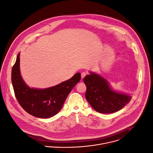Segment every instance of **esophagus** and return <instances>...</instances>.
<instances>
[{
  "label": "esophagus",
  "instance_id": "esophagus-1",
  "mask_svg": "<svg viewBox=\"0 0 153 153\" xmlns=\"http://www.w3.org/2000/svg\"><path fill=\"white\" fill-rule=\"evenodd\" d=\"M86 75H87V73L86 72H82V74H81V79H83L85 76H86Z\"/></svg>",
  "mask_w": 153,
  "mask_h": 153
}]
</instances>
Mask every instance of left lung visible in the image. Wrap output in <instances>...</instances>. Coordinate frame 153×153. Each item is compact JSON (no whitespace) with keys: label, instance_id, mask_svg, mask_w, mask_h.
Here are the masks:
<instances>
[{"label":"left lung","instance_id":"8db88e82","mask_svg":"<svg viewBox=\"0 0 153 153\" xmlns=\"http://www.w3.org/2000/svg\"><path fill=\"white\" fill-rule=\"evenodd\" d=\"M90 73L83 80L87 87L85 96L95 111L102 114L114 113L129 103L131 96L113 90L106 79L96 73Z\"/></svg>","mask_w":153,"mask_h":153}]
</instances>
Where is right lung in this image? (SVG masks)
<instances>
[{
    "mask_svg": "<svg viewBox=\"0 0 153 153\" xmlns=\"http://www.w3.org/2000/svg\"><path fill=\"white\" fill-rule=\"evenodd\" d=\"M80 79L81 74L78 72L68 80L51 87L30 88L21 76L20 53L11 73L12 83L19 104L29 114L42 118H50L60 111L68 96Z\"/></svg>",
    "mask_w": 153,
    "mask_h": 153,
    "instance_id": "obj_1",
    "label": "right lung"
}]
</instances>
